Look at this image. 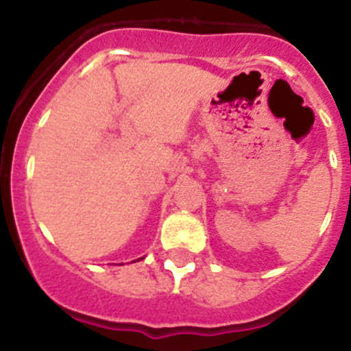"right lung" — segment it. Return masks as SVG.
I'll list each match as a JSON object with an SVG mask.
<instances>
[{
  "mask_svg": "<svg viewBox=\"0 0 351 351\" xmlns=\"http://www.w3.org/2000/svg\"><path fill=\"white\" fill-rule=\"evenodd\" d=\"M139 260H143V258H139ZM139 260H137V261H139ZM120 265H122V263H120Z\"/></svg>",
  "mask_w": 351,
  "mask_h": 351,
  "instance_id": "right-lung-1",
  "label": "right lung"
}]
</instances>
